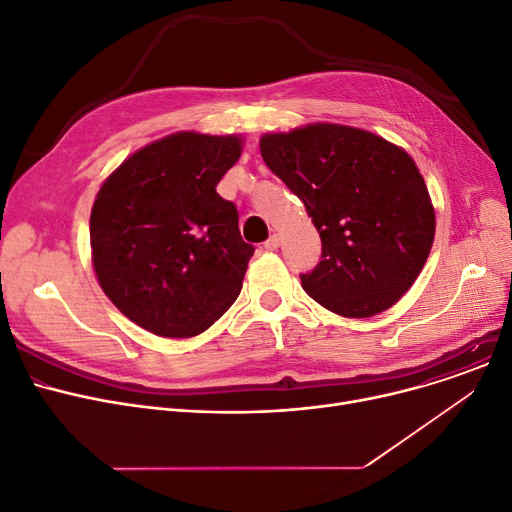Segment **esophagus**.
I'll return each instance as SVG.
<instances>
[{
  "instance_id": "esophagus-1",
  "label": "esophagus",
  "mask_w": 512,
  "mask_h": 512,
  "mask_svg": "<svg viewBox=\"0 0 512 512\" xmlns=\"http://www.w3.org/2000/svg\"><path fill=\"white\" fill-rule=\"evenodd\" d=\"M279 235H270L268 239H266V242H264V248L266 250H277L279 248Z\"/></svg>"
}]
</instances>
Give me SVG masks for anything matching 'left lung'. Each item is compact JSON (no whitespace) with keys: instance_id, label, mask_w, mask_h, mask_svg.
Segmentation results:
<instances>
[{"instance_id":"obj_1","label":"left lung","mask_w":512,"mask_h":512,"mask_svg":"<svg viewBox=\"0 0 512 512\" xmlns=\"http://www.w3.org/2000/svg\"><path fill=\"white\" fill-rule=\"evenodd\" d=\"M268 169L306 204L322 239L302 279L326 310L368 318L413 285L432 250L436 217L422 173L403 148L337 124L266 134Z\"/></svg>"}]
</instances>
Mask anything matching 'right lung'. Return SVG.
Returning a JSON list of instances; mask_svg holds the SVG:
<instances>
[{
  "instance_id": "add662e5",
  "label": "right lung",
  "mask_w": 512,
  "mask_h": 512,
  "mask_svg": "<svg viewBox=\"0 0 512 512\" xmlns=\"http://www.w3.org/2000/svg\"><path fill=\"white\" fill-rule=\"evenodd\" d=\"M237 136L179 132L140 148L101 186L90 248L105 295L159 337H194L242 291L254 246L217 194L242 155Z\"/></svg>"
}]
</instances>
